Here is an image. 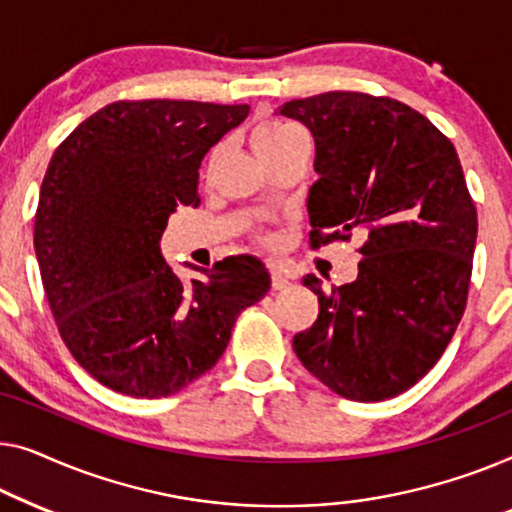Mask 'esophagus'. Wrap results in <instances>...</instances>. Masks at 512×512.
Returning a JSON list of instances; mask_svg holds the SVG:
<instances>
[{
  "mask_svg": "<svg viewBox=\"0 0 512 512\" xmlns=\"http://www.w3.org/2000/svg\"><path fill=\"white\" fill-rule=\"evenodd\" d=\"M271 285L273 290H287L292 285V280L280 266H271Z\"/></svg>",
  "mask_w": 512,
  "mask_h": 512,
  "instance_id": "obj_1",
  "label": "esophagus"
}]
</instances>
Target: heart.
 Wrapping results in <instances>:
<instances>
[{"label": "heart", "instance_id": "heart-1", "mask_svg": "<svg viewBox=\"0 0 512 512\" xmlns=\"http://www.w3.org/2000/svg\"><path fill=\"white\" fill-rule=\"evenodd\" d=\"M299 132L297 129H292L290 125H285V122L280 120H264L259 122V125L253 129V136H250V143H253L255 153L259 160H266V157L278 153L280 148L287 146L292 139H297ZM259 241L262 243H269L271 239L266 234H259Z\"/></svg>", "mask_w": 512, "mask_h": 512}]
</instances>
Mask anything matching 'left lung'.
<instances>
[{
	"mask_svg": "<svg viewBox=\"0 0 512 512\" xmlns=\"http://www.w3.org/2000/svg\"><path fill=\"white\" fill-rule=\"evenodd\" d=\"M280 113L315 139L311 248L364 241L352 283L322 290L304 278L320 313L294 352L338 397H397L434 369L469 299L478 211L457 150L390 97L334 90Z\"/></svg>",
	"mask_w": 512,
	"mask_h": 512,
	"instance_id": "obj_1",
	"label": "left lung"
}]
</instances>
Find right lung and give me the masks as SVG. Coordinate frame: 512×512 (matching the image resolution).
Listing matches in <instances>:
<instances>
[{
    "label": "right lung",
    "instance_id": "1",
    "mask_svg": "<svg viewBox=\"0 0 512 512\" xmlns=\"http://www.w3.org/2000/svg\"><path fill=\"white\" fill-rule=\"evenodd\" d=\"M248 104L122 99L83 120L50 157L34 250L57 331L113 392L160 399L211 371L241 311L269 292L259 259L234 255L185 285L160 239L199 206L204 155Z\"/></svg>",
    "mask_w": 512,
    "mask_h": 512
}]
</instances>
